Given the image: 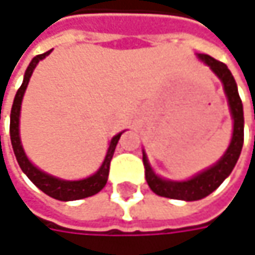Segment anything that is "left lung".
I'll return each instance as SVG.
<instances>
[{
	"instance_id": "left-lung-1",
	"label": "left lung",
	"mask_w": 255,
	"mask_h": 255,
	"mask_svg": "<svg viewBox=\"0 0 255 255\" xmlns=\"http://www.w3.org/2000/svg\"><path fill=\"white\" fill-rule=\"evenodd\" d=\"M198 57L210 66V69L219 77L223 82V88L228 97L230 114L233 120V134L230 140L229 147L225 152V155L210 168L205 171L196 174L195 177L184 180V181H173L159 177L153 173L152 167L149 165L147 156L143 152V164H144V176L149 187L152 192H155L159 196L170 198V199H180V201H198L210 193H213L232 173L235 168L242 144H244V109L242 102L238 94V87L235 82V78L230 74L228 66L216 59H213L208 54H198Z\"/></svg>"
}]
</instances>
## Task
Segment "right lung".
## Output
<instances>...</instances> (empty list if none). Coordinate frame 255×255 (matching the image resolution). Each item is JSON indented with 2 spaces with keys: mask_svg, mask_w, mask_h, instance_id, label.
Wrapping results in <instances>:
<instances>
[{
  "mask_svg": "<svg viewBox=\"0 0 255 255\" xmlns=\"http://www.w3.org/2000/svg\"><path fill=\"white\" fill-rule=\"evenodd\" d=\"M51 53L47 51L44 54H38L32 59V62L29 63L27 69L25 72V78L23 82L20 85V88L16 93L13 106H11V115H10V138H11V146L16 155V159L22 168V171L25 173L27 178L38 187L41 189L44 193H47L48 196L59 199V201H77V199H82V198H88L93 196L96 193H99L106 181H108V176H109V167H111V159L114 156L115 147L118 144V140L121 137L123 132L117 134L112 137L111 143H109V149L108 153L105 156V161L102 164V167L90 177L82 178V180H62V178L53 177L44 171H41L39 168H36L26 156L22 141H20V135H19V121H20V108H22V100H23V94L26 91V87L29 84L30 75L33 72V69L36 68L38 62L45 59V56H48Z\"/></svg>",
  "mask_w": 255,
  "mask_h": 255,
  "instance_id": "obj_1",
  "label": "right lung"
}]
</instances>
